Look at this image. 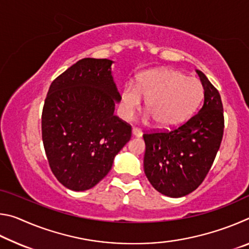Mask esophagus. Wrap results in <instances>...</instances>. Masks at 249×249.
Here are the masks:
<instances>
[{"mask_svg": "<svg viewBox=\"0 0 249 249\" xmlns=\"http://www.w3.org/2000/svg\"><path fill=\"white\" fill-rule=\"evenodd\" d=\"M132 135H133L134 137H142V130H141L140 128L133 127V129H132Z\"/></svg>", "mask_w": 249, "mask_h": 249, "instance_id": "1", "label": "esophagus"}]
</instances>
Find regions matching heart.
Here are the masks:
<instances>
[{"instance_id":"obj_1","label":"heart","mask_w":249,"mask_h":249,"mask_svg":"<svg viewBox=\"0 0 249 249\" xmlns=\"http://www.w3.org/2000/svg\"><path fill=\"white\" fill-rule=\"evenodd\" d=\"M204 95L199 79L169 68L151 69L138 77L135 88L126 84L121 94V114L132 117L146 100L145 109L159 127H174L187 121L199 107Z\"/></svg>"}]
</instances>
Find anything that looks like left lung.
Returning a JSON list of instances; mask_svg holds the SVG:
<instances>
[{"label": "left lung", "mask_w": 249, "mask_h": 249, "mask_svg": "<svg viewBox=\"0 0 249 249\" xmlns=\"http://www.w3.org/2000/svg\"><path fill=\"white\" fill-rule=\"evenodd\" d=\"M204 89L200 111L178 128L144 134V170L163 196L181 197L199 187L220 149L224 132L221 95L206 75L196 70Z\"/></svg>", "instance_id": "1"}]
</instances>
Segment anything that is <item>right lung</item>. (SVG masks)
<instances>
[{"label":"right lung","mask_w":249,"mask_h":249,"mask_svg":"<svg viewBox=\"0 0 249 249\" xmlns=\"http://www.w3.org/2000/svg\"><path fill=\"white\" fill-rule=\"evenodd\" d=\"M112 64L81 59L53 80L46 96L44 148L53 174L70 190L98 184L132 136V127L114 114L121 94Z\"/></svg>","instance_id":"1"}]
</instances>
